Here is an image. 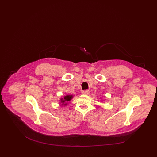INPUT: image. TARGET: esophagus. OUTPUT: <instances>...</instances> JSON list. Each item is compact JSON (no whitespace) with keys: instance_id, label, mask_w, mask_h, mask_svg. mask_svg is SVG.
Masks as SVG:
<instances>
[{"instance_id":"34e87169","label":"esophagus","mask_w":157,"mask_h":157,"mask_svg":"<svg viewBox=\"0 0 157 157\" xmlns=\"http://www.w3.org/2000/svg\"><path fill=\"white\" fill-rule=\"evenodd\" d=\"M90 94V91L89 90H85L82 92V94L83 95H89Z\"/></svg>"}]
</instances>
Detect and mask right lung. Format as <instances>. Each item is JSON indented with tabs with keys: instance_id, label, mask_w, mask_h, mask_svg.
I'll use <instances>...</instances> for the list:
<instances>
[{
	"instance_id": "right-lung-1",
	"label": "right lung",
	"mask_w": 157,
	"mask_h": 157,
	"mask_svg": "<svg viewBox=\"0 0 157 157\" xmlns=\"http://www.w3.org/2000/svg\"><path fill=\"white\" fill-rule=\"evenodd\" d=\"M74 98V96L72 95H67L63 96V97L61 98L60 99V102L62 104V106H67V102L70 101L72 98Z\"/></svg>"
}]
</instances>
